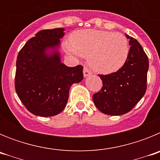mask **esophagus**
Here are the masks:
<instances>
[{
    "instance_id": "1",
    "label": "esophagus",
    "mask_w": 160,
    "mask_h": 160,
    "mask_svg": "<svg viewBox=\"0 0 160 160\" xmlns=\"http://www.w3.org/2000/svg\"><path fill=\"white\" fill-rule=\"evenodd\" d=\"M91 73H92L91 70L88 69L87 66H84V69H83V75H84V77H87V76L90 75Z\"/></svg>"
}]
</instances>
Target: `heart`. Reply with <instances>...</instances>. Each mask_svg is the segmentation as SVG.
I'll return each mask as SVG.
<instances>
[{
  "mask_svg": "<svg viewBox=\"0 0 160 160\" xmlns=\"http://www.w3.org/2000/svg\"><path fill=\"white\" fill-rule=\"evenodd\" d=\"M72 42L66 49L74 55L88 57L90 66L101 73L117 71L125 64L129 54L128 38L120 32L85 29L72 35Z\"/></svg>",
  "mask_w": 160,
  "mask_h": 160,
  "instance_id": "b5f03b06",
  "label": "heart"
}]
</instances>
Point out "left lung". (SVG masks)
Returning <instances> with one entry per match:
<instances>
[{"mask_svg":"<svg viewBox=\"0 0 160 160\" xmlns=\"http://www.w3.org/2000/svg\"><path fill=\"white\" fill-rule=\"evenodd\" d=\"M131 45L128 58L119 70L98 74L102 87L93 95L96 107L109 115H121L131 111L147 90L149 61L142 46L126 35Z\"/></svg>","mask_w":160,"mask_h":160,"instance_id":"left-lung-1","label":"left lung"}]
</instances>
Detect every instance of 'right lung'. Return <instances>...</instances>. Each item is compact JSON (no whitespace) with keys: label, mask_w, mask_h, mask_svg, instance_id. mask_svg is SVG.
Instances as JSON below:
<instances>
[{"label":"right lung","mask_w":160,"mask_h":160,"mask_svg":"<svg viewBox=\"0 0 160 160\" xmlns=\"http://www.w3.org/2000/svg\"><path fill=\"white\" fill-rule=\"evenodd\" d=\"M63 31L62 28L39 31L18 53L15 90L28 111L38 116H54L62 112L70 87L83 79L82 66L68 67L55 51ZM47 48H53L55 53L48 56Z\"/></svg>","instance_id":"right-lung-1"}]
</instances>
